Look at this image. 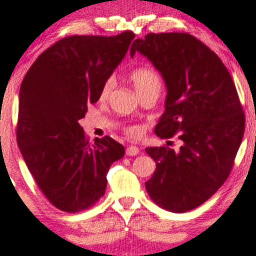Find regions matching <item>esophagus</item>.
<instances>
[{"label": "esophagus", "mask_w": 256, "mask_h": 256, "mask_svg": "<svg viewBox=\"0 0 256 256\" xmlns=\"http://www.w3.org/2000/svg\"><path fill=\"white\" fill-rule=\"evenodd\" d=\"M138 152H140V150H138V146L131 145V146H128V148H126V154H128V156H135L138 155Z\"/></svg>", "instance_id": "esophagus-1"}]
</instances>
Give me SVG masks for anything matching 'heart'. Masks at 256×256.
<instances>
[{
	"label": "heart",
	"instance_id": "1",
	"mask_svg": "<svg viewBox=\"0 0 256 256\" xmlns=\"http://www.w3.org/2000/svg\"><path fill=\"white\" fill-rule=\"evenodd\" d=\"M130 81L138 95L150 90H155L158 92L161 88V81L158 75L155 71L148 68H140L134 70L130 74ZM114 84H115L114 82V78L106 80L102 88H101V98H108V96H110L111 90H112L114 88ZM126 132L131 136H138V134H140V128H136V126H131V128H128V130H126Z\"/></svg>",
	"mask_w": 256,
	"mask_h": 256
}]
</instances>
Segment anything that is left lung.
I'll list each match as a JSON object with an SVG mask.
<instances>
[{
    "instance_id": "left-lung-1",
    "label": "left lung",
    "mask_w": 256,
    "mask_h": 256,
    "mask_svg": "<svg viewBox=\"0 0 256 256\" xmlns=\"http://www.w3.org/2000/svg\"><path fill=\"white\" fill-rule=\"evenodd\" d=\"M140 52L165 81V112L155 134H178V151L148 148L156 170L146 191L155 204L186 212L204 204L225 182L245 130V116L229 71L214 51L188 34H148L136 38L131 57Z\"/></svg>"
}]
</instances>
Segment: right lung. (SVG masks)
Segmentation results:
<instances>
[{
    "instance_id": "right-lung-1",
    "label": "right lung",
    "mask_w": 256,
    "mask_h": 256,
    "mask_svg": "<svg viewBox=\"0 0 256 256\" xmlns=\"http://www.w3.org/2000/svg\"><path fill=\"white\" fill-rule=\"evenodd\" d=\"M134 37L132 31L65 37L37 57L22 81L17 144L40 190L62 212L95 205L110 166L125 155L110 136L88 142L78 120L100 98Z\"/></svg>"
}]
</instances>
